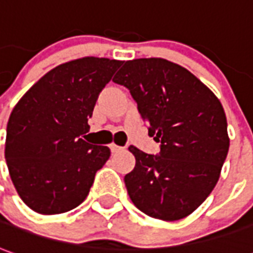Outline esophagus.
Returning a JSON list of instances; mask_svg holds the SVG:
<instances>
[{"label": "esophagus", "mask_w": 253, "mask_h": 253, "mask_svg": "<svg viewBox=\"0 0 253 253\" xmlns=\"http://www.w3.org/2000/svg\"><path fill=\"white\" fill-rule=\"evenodd\" d=\"M124 147H121V146H117V144H110V150H111V153H120L121 150H123Z\"/></svg>", "instance_id": "1"}]
</instances>
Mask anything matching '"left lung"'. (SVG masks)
Returning <instances> with one entry per match:
<instances>
[{
  "mask_svg": "<svg viewBox=\"0 0 253 253\" xmlns=\"http://www.w3.org/2000/svg\"><path fill=\"white\" fill-rule=\"evenodd\" d=\"M113 81L128 88L160 153L135 146L136 164L124 182L146 215L179 220L201 205L216 186L229 153L222 104L189 70L160 57L125 62Z\"/></svg>",
  "mask_w": 253,
  "mask_h": 253,
  "instance_id": "obj_1",
  "label": "left lung"
}]
</instances>
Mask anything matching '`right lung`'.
Returning <instances> with one entry per match:
<instances>
[{
  "label": "right lung",
  "instance_id": "obj_1",
  "mask_svg": "<svg viewBox=\"0 0 253 253\" xmlns=\"http://www.w3.org/2000/svg\"><path fill=\"white\" fill-rule=\"evenodd\" d=\"M123 64L83 57L48 71L12 110L5 160L17 194L42 215L74 210L110 158L106 146L81 139L99 93Z\"/></svg>",
  "mask_w": 253,
  "mask_h": 253
}]
</instances>
